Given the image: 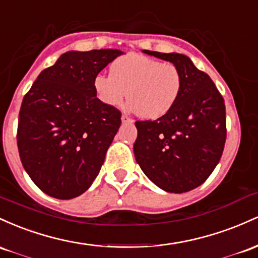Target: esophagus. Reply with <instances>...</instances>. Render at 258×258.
Returning a JSON list of instances; mask_svg holds the SVG:
<instances>
[{"label": "esophagus", "mask_w": 258, "mask_h": 258, "mask_svg": "<svg viewBox=\"0 0 258 258\" xmlns=\"http://www.w3.org/2000/svg\"><path fill=\"white\" fill-rule=\"evenodd\" d=\"M121 121H124V123H126V121H128V123H130V121H133V119L130 117H128L126 114H121Z\"/></svg>", "instance_id": "obj_1"}]
</instances>
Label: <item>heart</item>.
I'll list each match as a JSON object with an SVG mask.
<instances>
[{"instance_id":"1","label":"heart","mask_w":258,"mask_h":258,"mask_svg":"<svg viewBox=\"0 0 258 258\" xmlns=\"http://www.w3.org/2000/svg\"><path fill=\"white\" fill-rule=\"evenodd\" d=\"M94 88L106 105L119 106L128 96L129 107L139 117L157 119L175 106L183 75L173 63L129 53L112 63L111 74H97Z\"/></svg>"}]
</instances>
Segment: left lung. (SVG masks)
Instances as JSON below:
<instances>
[{"label": "left lung", "instance_id": "left-lung-1", "mask_svg": "<svg viewBox=\"0 0 258 258\" xmlns=\"http://www.w3.org/2000/svg\"><path fill=\"white\" fill-rule=\"evenodd\" d=\"M143 52L178 67L183 89L169 113L135 121V160L164 191H190L205 183L222 157L227 138L224 100L212 79L185 54Z\"/></svg>", "mask_w": 258, "mask_h": 258}]
</instances>
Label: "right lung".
Instances as JSON below:
<instances>
[{"mask_svg":"<svg viewBox=\"0 0 258 258\" xmlns=\"http://www.w3.org/2000/svg\"><path fill=\"white\" fill-rule=\"evenodd\" d=\"M120 54L113 48L66 52L23 98L17 132L20 161L52 198L82 195L100 173L121 113L98 100L94 79Z\"/></svg>","mask_w":258,"mask_h":258,"instance_id":"right-lung-1","label":"right lung"}]
</instances>
